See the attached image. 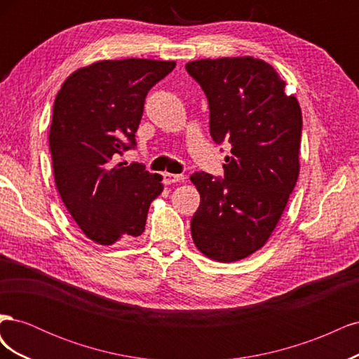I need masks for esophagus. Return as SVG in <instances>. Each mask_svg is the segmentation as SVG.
Listing matches in <instances>:
<instances>
[{"label":"esophagus","instance_id":"esophagus-1","mask_svg":"<svg viewBox=\"0 0 359 359\" xmlns=\"http://www.w3.org/2000/svg\"><path fill=\"white\" fill-rule=\"evenodd\" d=\"M184 180L182 175H177V173H169V172H165L163 173V181H165V184H175L178 181Z\"/></svg>","mask_w":359,"mask_h":359}]
</instances>
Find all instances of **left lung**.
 <instances>
[{"label":"left lung","instance_id":"obj_1","mask_svg":"<svg viewBox=\"0 0 359 359\" xmlns=\"http://www.w3.org/2000/svg\"><path fill=\"white\" fill-rule=\"evenodd\" d=\"M186 70L208 99L212 140L232 145L224 178L206 172L190 177L201 193L191 236L205 256L235 262L264 247L295 187L301 107L262 60H198Z\"/></svg>","mask_w":359,"mask_h":359}]
</instances>
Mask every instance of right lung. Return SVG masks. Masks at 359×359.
I'll return each instance as SVG.
<instances>
[{
	"label": "right lung",
	"instance_id": "1",
	"mask_svg": "<svg viewBox=\"0 0 359 359\" xmlns=\"http://www.w3.org/2000/svg\"><path fill=\"white\" fill-rule=\"evenodd\" d=\"M175 62L127 58L76 70L53 103L49 148L60 196L90 240L112 245L145 231L161 177L142 163L114 166L136 148L145 97Z\"/></svg>",
	"mask_w": 359,
	"mask_h": 359
}]
</instances>
